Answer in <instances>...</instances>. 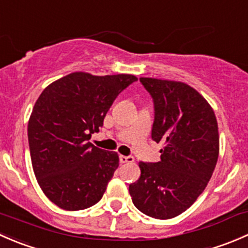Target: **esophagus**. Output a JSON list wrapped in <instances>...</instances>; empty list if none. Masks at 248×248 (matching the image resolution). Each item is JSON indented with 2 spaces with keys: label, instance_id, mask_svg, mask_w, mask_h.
<instances>
[{
  "label": "esophagus",
  "instance_id": "34e87169",
  "mask_svg": "<svg viewBox=\"0 0 248 248\" xmlns=\"http://www.w3.org/2000/svg\"><path fill=\"white\" fill-rule=\"evenodd\" d=\"M120 162H121V163H133L134 157L133 156H120Z\"/></svg>",
  "mask_w": 248,
  "mask_h": 248
}]
</instances>
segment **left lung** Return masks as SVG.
<instances>
[{"label": "left lung", "instance_id": "left-lung-1", "mask_svg": "<svg viewBox=\"0 0 248 248\" xmlns=\"http://www.w3.org/2000/svg\"><path fill=\"white\" fill-rule=\"evenodd\" d=\"M154 102L151 138L163 142L161 161L140 162L139 180L129 185L137 209L158 219L179 216L211 179L219 152L218 127L210 104L180 81L140 78Z\"/></svg>", "mask_w": 248, "mask_h": 248}]
</instances>
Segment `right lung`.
Returning a JSON list of instances; mask_svg holds the SVG:
<instances>
[{"label":"right lung","instance_id":"right-lung-1","mask_svg":"<svg viewBox=\"0 0 248 248\" xmlns=\"http://www.w3.org/2000/svg\"><path fill=\"white\" fill-rule=\"evenodd\" d=\"M137 80L76 72L50 84L37 99L27 127L32 167L42 191L61 209H87L103 197L119 156L89 140L116 97Z\"/></svg>","mask_w":248,"mask_h":248}]
</instances>
